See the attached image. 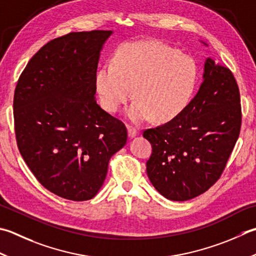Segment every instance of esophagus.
<instances>
[{
	"mask_svg": "<svg viewBox=\"0 0 256 256\" xmlns=\"http://www.w3.org/2000/svg\"><path fill=\"white\" fill-rule=\"evenodd\" d=\"M128 133L130 138H134L138 134V130L133 126H128Z\"/></svg>",
	"mask_w": 256,
	"mask_h": 256,
	"instance_id": "obj_1",
	"label": "esophagus"
}]
</instances>
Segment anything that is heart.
<instances>
[{
    "instance_id": "obj_1",
    "label": "heart",
    "mask_w": 256,
    "mask_h": 256,
    "mask_svg": "<svg viewBox=\"0 0 256 256\" xmlns=\"http://www.w3.org/2000/svg\"><path fill=\"white\" fill-rule=\"evenodd\" d=\"M198 81L193 60L158 41L128 43L118 48L114 64L100 68L95 86L102 106L115 113L133 96L128 110L133 122L153 118L168 122L191 101Z\"/></svg>"
}]
</instances>
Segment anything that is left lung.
<instances>
[{"label": "left lung", "instance_id": "1", "mask_svg": "<svg viewBox=\"0 0 256 256\" xmlns=\"http://www.w3.org/2000/svg\"><path fill=\"white\" fill-rule=\"evenodd\" d=\"M242 110L236 80L223 63L206 58L203 82L176 118L143 136L152 145L146 172L171 201H188L221 178L236 143Z\"/></svg>", "mask_w": 256, "mask_h": 256}]
</instances>
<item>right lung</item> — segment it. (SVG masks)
<instances>
[{
	"label": "right lung",
	"mask_w": 256,
	"mask_h": 256,
	"mask_svg": "<svg viewBox=\"0 0 256 256\" xmlns=\"http://www.w3.org/2000/svg\"><path fill=\"white\" fill-rule=\"evenodd\" d=\"M112 31L72 32L30 60L15 88L18 151L43 186L70 201L94 198L128 140L122 121L95 101V78Z\"/></svg>",
	"instance_id": "add662e5"
}]
</instances>
